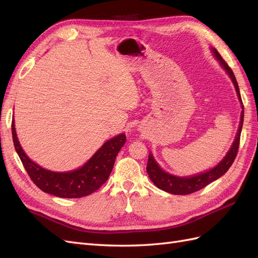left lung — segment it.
<instances>
[{"label":"left lung","mask_w":258,"mask_h":258,"mask_svg":"<svg viewBox=\"0 0 258 258\" xmlns=\"http://www.w3.org/2000/svg\"><path fill=\"white\" fill-rule=\"evenodd\" d=\"M211 50H212L214 57L218 60L222 68L225 70L226 73H227L231 79L233 86H235V88H236L239 101L241 102V107L243 108V103H242V100H241L239 86H238L235 75H233L232 70L229 68V66L227 63H226L225 60L222 58L221 54L218 53V51L215 48H211ZM243 116H244V111L242 110L239 129H238V132L236 135L235 141H233L230 150L228 151L227 154H226L223 160L218 163L217 166H215L213 169L206 171V172H201L199 174L192 175V176H186V177L175 176V175H172V174L166 172V171H163L159 167L158 163L156 162V160L154 159L153 154L150 153V155H148L146 171L148 173V176H150V178L152 179V182L156 186H157L159 189H162L167 192L173 194V195H188V194L202 189L204 187H206L210 183L214 182L215 179L224 175L226 172H227L228 169L231 167L232 162L236 159L238 148H239V143H240V135H241V130H242V124H243Z\"/></svg>","instance_id":"1"}]
</instances>
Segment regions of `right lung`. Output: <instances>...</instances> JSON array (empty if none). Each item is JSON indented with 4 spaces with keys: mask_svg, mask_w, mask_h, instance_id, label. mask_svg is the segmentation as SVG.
Listing matches in <instances>:
<instances>
[{
    "mask_svg": "<svg viewBox=\"0 0 258 258\" xmlns=\"http://www.w3.org/2000/svg\"><path fill=\"white\" fill-rule=\"evenodd\" d=\"M12 134L15 150L33 183L44 192L60 198H81L99 189L107 181L116 156L126 142L124 134L118 135L106 141L83 167L69 172H53L38 166L23 152L15 130L14 120Z\"/></svg>",
    "mask_w": 258,
    "mask_h": 258,
    "instance_id": "add662e5",
    "label": "right lung"
}]
</instances>
